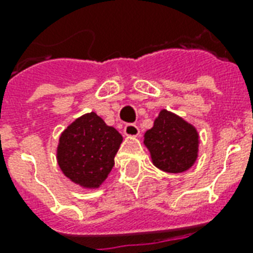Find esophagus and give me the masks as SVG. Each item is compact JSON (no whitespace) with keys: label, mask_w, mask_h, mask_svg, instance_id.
Masks as SVG:
<instances>
[{"label":"esophagus","mask_w":253,"mask_h":253,"mask_svg":"<svg viewBox=\"0 0 253 253\" xmlns=\"http://www.w3.org/2000/svg\"><path fill=\"white\" fill-rule=\"evenodd\" d=\"M123 132H125L126 136H138L140 131H139L138 126H135L132 123H128V125H126L125 128H123Z\"/></svg>","instance_id":"34e87169"}]
</instances>
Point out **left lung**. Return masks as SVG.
Instances as JSON below:
<instances>
[{"label":"left lung","instance_id":"1","mask_svg":"<svg viewBox=\"0 0 253 253\" xmlns=\"http://www.w3.org/2000/svg\"><path fill=\"white\" fill-rule=\"evenodd\" d=\"M152 162L168 173H181L194 164L198 152V134L184 119L162 110L154 127L144 135Z\"/></svg>","mask_w":253,"mask_h":253}]
</instances>
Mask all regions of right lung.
<instances>
[{
    "label": "right lung",
    "mask_w": 253,
    "mask_h": 253,
    "mask_svg": "<svg viewBox=\"0 0 253 253\" xmlns=\"http://www.w3.org/2000/svg\"><path fill=\"white\" fill-rule=\"evenodd\" d=\"M122 135L95 113L77 118L61 134L57 163L65 176L84 188H98L114 167Z\"/></svg>",
    "instance_id": "1"
}]
</instances>
